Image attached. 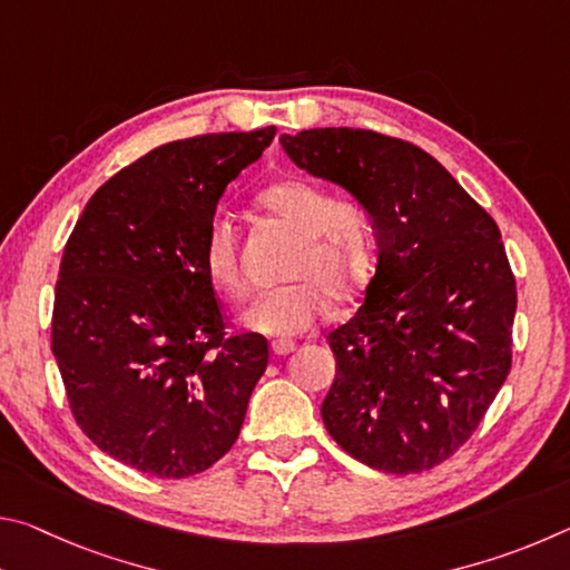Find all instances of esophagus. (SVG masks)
I'll return each mask as SVG.
<instances>
[{"instance_id":"esophagus-1","label":"esophagus","mask_w":570,"mask_h":570,"mask_svg":"<svg viewBox=\"0 0 570 570\" xmlns=\"http://www.w3.org/2000/svg\"><path fill=\"white\" fill-rule=\"evenodd\" d=\"M294 350H296V344L288 342V340H276V342L272 344V352H274L276 356H286V354H292Z\"/></svg>"}]
</instances>
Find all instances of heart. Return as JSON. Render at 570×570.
<instances>
[{
    "label": "heart",
    "instance_id": "b5f03b06",
    "mask_svg": "<svg viewBox=\"0 0 570 570\" xmlns=\"http://www.w3.org/2000/svg\"><path fill=\"white\" fill-rule=\"evenodd\" d=\"M258 206L296 234L284 286H276L250 304L244 316L248 330L268 336H296L312 330L326 306L352 302L372 272V216L356 198H332L320 183L284 178L258 193ZM204 266L218 288L244 294L238 262V230L230 216L210 218L204 236Z\"/></svg>",
    "mask_w": 570,
    "mask_h": 570
}]
</instances>
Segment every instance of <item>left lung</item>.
<instances>
[{"mask_svg": "<svg viewBox=\"0 0 570 570\" xmlns=\"http://www.w3.org/2000/svg\"><path fill=\"white\" fill-rule=\"evenodd\" d=\"M282 148L364 204L380 248L362 306L326 336V430L374 470L435 468L470 440L513 362L518 294L500 228L407 140L314 128L282 135Z\"/></svg>", "mask_w": 570, "mask_h": 570, "instance_id": "obj_1", "label": "left lung"}]
</instances>
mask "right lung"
Wrapping results in <instances>:
<instances>
[{"instance_id": "add662e5", "label": "right lung", "mask_w": 570, "mask_h": 570, "mask_svg": "<svg viewBox=\"0 0 570 570\" xmlns=\"http://www.w3.org/2000/svg\"><path fill=\"white\" fill-rule=\"evenodd\" d=\"M274 125L173 140L95 190L67 238L52 354L80 430L122 465L190 478L234 448L268 364L262 334H226L204 236Z\"/></svg>"}]
</instances>
